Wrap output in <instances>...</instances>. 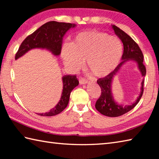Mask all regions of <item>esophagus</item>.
<instances>
[{
  "instance_id": "esophagus-1",
  "label": "esophagus",
  "mask_w": 159,
  "mask_h": 159,
  "mask_svg": "<svg viewBox=\"0 0 159 159\" xmlns=\"http://www.w3.org/2000/svg\"><path fill=\"white\" fill-rule=\"evenodd\" d=\"M79 82L80 84H85V83H88V80L84 78H79Z\"/></svg>"
}]
</instances>
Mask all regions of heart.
Listing matches in <instances>:
<instances>
[{"instance_id":"b5f03b06","label":"heart","mask_w":159,"mask_h":159,"mask_svg":"<svg viewBox=\"0 0 159 159\" xmlns=\"http://www.w3.org/2000/svg\"><path fill=\"white\" fill-rule=\"evenodd\" d=\"M123 45L116 36L103 32L85 31L75 36L71 44L65 43L61 56L71 71L79 70L84 65L96 77H105L115 70L122 58Z\"/></svg>"}]
</instances>
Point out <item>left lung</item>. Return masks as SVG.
<instances>
[{"label":"left lung","mask_w":159,"mask_h":159,"mask_svg":"<svg viewBox=\"0 0 159 159\" xmlns=\"http://www.w3.org/2000/svg\"><path fill=\"white\" fill-rule=\"evenodd\" d=\"M112 28L115 31V33L119 37V38L122 40L123 43L124 53L122 56V61L118 65L117 67L115 69V70L112 71L108 76L103 78H100L97 80V82L100 86L102 93H101L100 97L95 103V108L100 113L106 115V116L118 117L131 111L139 102L144 91V80H143L142 82L141 92L135 102L132 103L131 105L124 106L115 102L114 98L112 97L111 92V83L113 76L116 74L124 63L129 60H134L138 63V68H139L143 76H145L146 68L143 64L144 56L143 52L137 43L129 34H126L122 30H121L116 25H112Z\"/></svg>","instance_id":"obj_1"}]
</instances>
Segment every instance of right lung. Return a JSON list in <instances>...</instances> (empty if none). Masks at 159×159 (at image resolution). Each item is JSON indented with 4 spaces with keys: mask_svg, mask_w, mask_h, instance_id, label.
I'll list each match as a JSON object with an SVG mask.
<instances>
[{
    "mask_svg": "<svg viewBox=\"0 0 159 159\" xmlns=\"http://www.w3.org/2000/svg\"><path fill=\"white\" fill-rule=\"evenodd\" d=\"M74 24L57 21H49L42 25L33 33L28 35L21 44L15 55V59L21 57L26 52L35 48H47L55 56H58L61 52L63 36L71 28L75 27ZM63 90L61 98L57 104L49 112L39 114L41 116H53L61 112L67 107L71 92L79 85L76 75H65L62 77Z\"/></svg>",
    "mask_w": 159,
    "mask_h": 159,
    "instance_id": "add662e5",
    "label": "right lung"
}]
</instances>
